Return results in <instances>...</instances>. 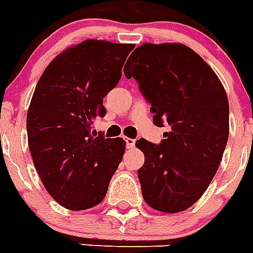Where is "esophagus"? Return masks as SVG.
<instances>
[{"mask_svg":"<svg viewBox=\"0 0 253 253\" xmlns=\"http://www.w3.org/2000/svg\"><path fill=\"white\" fill-rule=\"evenodd\" d=\"M126 146L129 147V149H132V147H134V145H136V139L133 138H129V137H126Z\"/></svg>","mask_w":253,"mask_h":253,"instance_id":"esophagus-1","label":"esophagus"}]
</instances>
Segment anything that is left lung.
I'll return each mask as SVG.
<instances>
[{"label":"left lung","instance_id":"1","mask_svg":"<svg viewBox=\"0 0 253 253\" xmlns=\"http://www.w3.org/2000/svg\"><path fill=\"white\" fill-rule=\"evenodd\" d=\"M151 104L157 126L169 124L159 145L138 139L145 155L138 169L145 203L179 213L204 195L217 172L229 138V99L213 69L180 43H145L124 68Z\"/></svg>","mask_w":253,"mask_h":253}]
</instances>
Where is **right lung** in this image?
<instances>
[{
    "label": "right lung",
    "mask_w": 253,
    "mask_h": 253,
    "mask_svg": "<svg viewBox=\"0 0 253 253\" xmlns=\"http://www.w3.org/2000/svg\"><path fill=\"white\" fill-rule=\"evenodd\" d=\"M133 44L87 39L49 62L27 112L28 147L42 183L61 207L86 210L104 199L125 153L124 139L96 137L103 98L121 78Z\"/></svg>",
    "instance_id": "right-lung-1"
}]
</instances>
